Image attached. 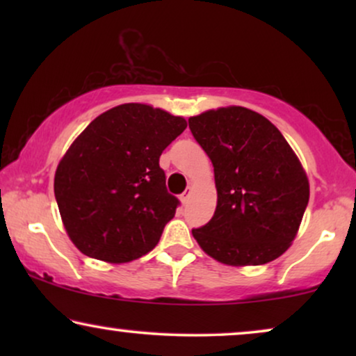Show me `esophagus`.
<instances>
[{
  "label": "esophagus",
  "mask_w": 356,
  "mask_h": 356,
  "mask_svg": "<svg viewBox=\"0 0 356 356\" xmlns=\"http://www.w3.org/2000/svg\"><path fill=\"white\" fill-rule=\"evenodd\" d=\"M189 197H191V188H188L186 191H184L181 196H179V199H181V204L183 206H186V204L189 202Z\"/></svg>",
  "instance_id": "obj_1"
}]
</instances>
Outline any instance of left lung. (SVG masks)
Instances as JSON below:
<instances>
[{
	"mask_svg": "<svg viewBox=\"0 0 356 356\" xmlns=\"http://www.w3.org/2000/svg\"><path fill=\"white\" fill-rule=\"evenodd\" d=\"M213 165L217 207L193 236L228 266H261L295 240L309 201L298 157L269 120L243 106L209 110L188 120Z\"/></svg>",
	"mask_w": 356,
	"mask_h": 356,
	"instance_id": "8db88e82",
	"label": "left lung"
}]
</instances>
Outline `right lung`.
<instances>
[{"mask_svg":"<svg viewBox=\"0 0 356 356\" xmlns=\"http://www.w3.org/2000/svg\"><path fill=\"white\" fill-rule=\"evenodd\" d=\"M186 120L143 104L111 108L82 131L55 173V197L77 250L129 262L157 245L179 201L159 159Z\"/></svg>","mask_w":356,"mask_h":356,"instance_id":"1","label":"right lung"}]
</instances>
